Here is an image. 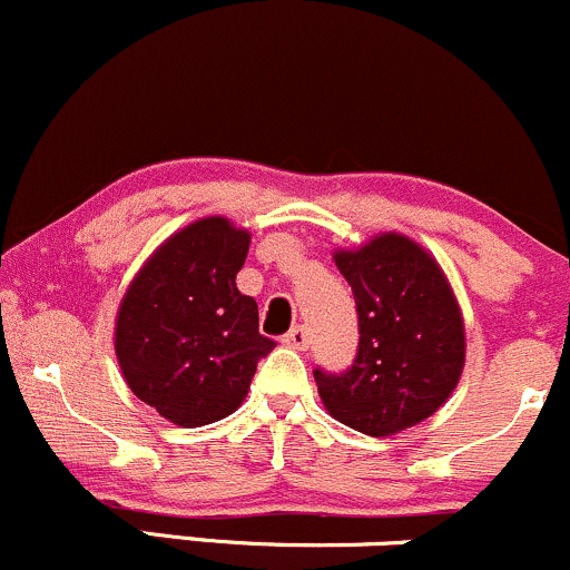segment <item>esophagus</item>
<instances>
[{
  "label": "esophagus",
  "mask_w": 570,
  "mask_h": 570,
  "mask_svg": "<svg viewBox=\"0 0 570 570\" xmlns=\"http://www.w3.org/2000/svg\"><path fill=\"white\" fill-rule=\"evenodd\" d=\"M281 343H286V346L299 348V352H305V348L311 346V333H308V327H295V330H289V333L281 337Z\"/></svg>",
  "instance_id": "obj_1"
}]
</instances>
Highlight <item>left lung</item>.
<instances>
[{
  "label": "left lung",
  "mask_w": 570,
  "mask_h": 570,
  "mask_svg": "<svg viewBox=\"0 0 570 570\" xmlns=\"http://www.w3.org/2000/svg\"><path fill=\"white\" fill-rule=\"evenodd\" d=\"M356 303L360 343L343 373L316 367L322 403L365 435H392L435 414L465 365V327L446 275L409 237L386 233L335 254Z\"/></svg>",
  "instance_id": "1"
}]
</instances>
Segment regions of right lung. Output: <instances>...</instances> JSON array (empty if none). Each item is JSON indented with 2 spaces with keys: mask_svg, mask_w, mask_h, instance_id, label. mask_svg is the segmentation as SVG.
Returning <instances> with one entry per match:
<instances>
[{
  "mask_svg": "<svg viewBox=\"0 0 570 570\" xmlns=\"http://www.w3.org/2000/svg\"><path fill=\"white\" fill-rule=\"evenodd\" d=\"M248 240L227 218H199L161 243L118 308L129 390L180 428L233 414L275 346L259 333L256 299L235 284Z\"/></svg>",
  "mask_w": 570,
  "mask_h": 570,
  "instance_id": "1",
  "label": "right lung"
}]
</instances>
